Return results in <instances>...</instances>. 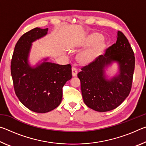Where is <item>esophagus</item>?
I'll return each instance as SVG.
<instances>
[{
	"mask_svg": "<svg viewBox=\"0 0 146 146\" xmlns=\"http://www.w3.org/2000/svg\"><path fill=\"white\" fill-rule=\"evenodd\" d=\"M77 73H78V70L75 67H73L72 68V75L73 76H75L77 75Z\"/></svg>",
	"mask_w": 146,
	"mask_h": 146,
	"instance_id": "esophagus-1",
	"label": "esophagus"
}]
</instances>
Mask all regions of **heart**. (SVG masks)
<instances>
[{"label":"heart","mask_w":146,"mask_h":146,"mask_svg":"<svg viewBox=\"0 0 146 146\" xmlns=\"http://www.w3.org/2000/svg\"><path fill=\"white\" fill-rule=\"evenodd\" d=\"M102 39H101L100 36H94L91 39V44H94L100 42ZM104 47V45L102 42H100L98 44L97 46L93 47V48H91L90 49H86V50L82 51L79 55V59L81 62L84 63H89L91 62V61L97 57L98 55L101 53L102 49Z\"/></svg>","instance_id":"obj_1"}]
</instances>
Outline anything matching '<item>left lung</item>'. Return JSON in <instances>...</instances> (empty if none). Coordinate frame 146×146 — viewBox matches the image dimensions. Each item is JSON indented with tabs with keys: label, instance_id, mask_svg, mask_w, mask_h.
<instances>
[{
	"label": "left lung",
	"instance_id": "left-lung-1",
	"mask_svg": "<svg viewBox=\"0 0 146 146\" xmlns=\"http://www.w3.org/2000/svg\"><path fill=\"white\" fill-rule=\"evenodd\" d=\"M113 62L119 65V73L108 79L105 68ZM135 58L127 38L117 32L116 43L78 73L85 104L99 112L109 111L119 106L131 89Z\"/></svg>",
	"mask_w": 146,
	"mask_h": 146
}]
</instances>
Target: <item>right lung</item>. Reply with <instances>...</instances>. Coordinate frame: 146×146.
Listing matches in <instances>:
<instances>
[{
  "label": "right lung",
  "instance_id": "add662e5",
  "mask_svg": "<svg viewBox=\"0 0 146 146\" xmlns=\"http://www.w3.org/2000/svg\"><path fill=\"white\" fill-rule=\"evenodd\" d=\"M48 28H35L24 33L15 47L11 74L15 92L21 102L32 111L44 113L60 105L62 88L72 77L70 64L44 62L31 66L28 58L32 43L48 33Z\"/></svg>",
  "mask_w": 146,
  "mask_h": 146
}]
</instances>
